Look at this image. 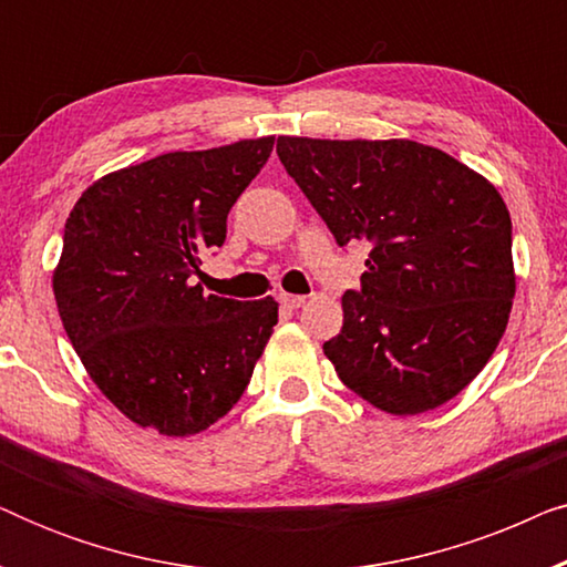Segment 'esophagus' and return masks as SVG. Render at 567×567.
Listing matches in <instances>:
<instances>
[{
	"label": "esophagus",
	"mask_w": 567,
	"mask_h": 567,
	"mask_svg": "<svg viewBox=\"0 0 567 567\" xmlns=\"http://www.w3.org/2000/svg\"><path fill=\"white\" fill-rule=\"evenodd\" d=\"M278 301H281L286 309H299V307H305L307 297H299V293H281Z\"/></svg>",
	"instance_id": "34e87169"
}]
</instances>
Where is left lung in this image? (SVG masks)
I'll use <instances>...</instances> for the list:
<instances>
[{"instance_id":"8db88e82","label":"left lung","mask_w":567,"mask_h":567,"mask_svg":"<svg viewBox=\"0 0 567 567\" xmlns=\"http://www.w3.org/2000/svg\"><path fill=\"white\" fill-rule=\"evenodd\" d=\"M289 173L338 245L369 243L343 330L340 382L390 415L456 398L491 361L516 293L511 216L495 185L410 138L278 136Z\"/></svg>"}]
</instances>
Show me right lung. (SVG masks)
Returning a JSON list of instances; mask_svg holds the SVG:
<instances>
[{"instance_id": "1", "label": "right lung", "mask_w": 567, "mask_h": 567, "mask_svg": "<svg viewBox=\"0 0 567 567\" xmlns=\"http://www.w3.org/2000/svg\"><path fill=\"white\" fill-rule=\"evenodd\" d=\"M274 136L169 152L107 173L66 219L53 297L97 390L142 429L193 436L243 398L278 301L221 299L193 284Z\"/></svg>"}]
</instances>
